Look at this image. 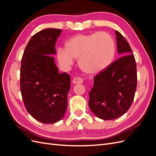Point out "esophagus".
I'll use <instances>...</instances> for the list:
<instances>
[{"instance_id": "1", "label": "esophagus", "mask_w": 156, "mask_h": 156, "mask_svg": "<svg viewBox=\"0 0 156 156\" xmlns=\"http://www.w3.org/2000/svg\"><path fill=\"white\" fill-rule=\"evenodd\" d=\"M83 83V80L82 78L80 77H75L73 79V84H81Z\"/></svg>"}]
</instances>
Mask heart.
<instances>
[{"label": "heart", "mask_w": 156, "mask_h": 156, "mask_svg": "<svg viewBox=\"0 0 156 156\" xmlns=\"http://www.w3.org/2000/svg\"><path fill=\"white\" fill-rule=\"evenodd\" d=\"M115 45L107 32L79 34L69 39L65 50L59 49L57 58L60 65L68 68L79 58V66L87 74L96 75L105 70L112 62Z\"/></svg>", "instance_id": "heart-1"}]
</instances>
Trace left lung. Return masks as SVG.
<instances>
[{
	"label": "left lung",
	"mask_w": 156,
	"mask_h": 156,
	"mask_svg": "<svg viewBox=\"0 0 156 156\" xmlns=\"http://www.w3.org/2000/svg\"><path fill=\"white\" fill-rule=\"evenodd\" d=\"M117 51L124 55L94 78L88 106L99 119H116L128 111L136 88V62L128 42L115 31Z\"/></svg>",
	"instance_id": "8db88e82"
}]
</instances>
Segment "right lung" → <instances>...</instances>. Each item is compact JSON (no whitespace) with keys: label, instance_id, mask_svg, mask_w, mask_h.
<instances>
[{"label":"right lung","instance_id":"obj_1","mask_svg":"<svg viewBox=\"0 0 156 156\" xmlns=\"http://www.w3.org/2000/svg\"><path fill=\"white\" fill-rule=\"evenodd\" d=\"M62 30L47 29L37 32L23 53L20 87L27 111L36 120L53 124L62 119L67 109L70 77L59 73L53 55Z\"/></svg>","mask_w":156,"mask_h":156}]
</instances>
